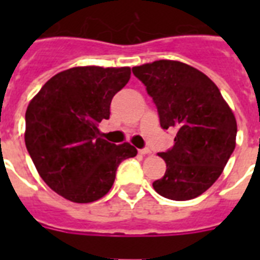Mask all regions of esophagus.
Instances as JSON below:
<instances>
[{
  "label": "esophagus",
  "instance_id": "1",
  "mask_svg": "<svg viewBox=\"0 0 260 260\" xmlns=\"http://www.w3.org/2000/svg\"><path fill=\"white\" fill-rule=\"evenodd\" d=\"M139 154H142V155L151 154V150L150 148H142V150H139Z\"/></svg>",
  "mask_w": 260,
  "mask_h": 260
}]
</instances>
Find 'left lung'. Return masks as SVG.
I'll use <instances>...</instances> for the list:
<instances>
[{
  "label": "left lung",
  "instance_id": "left-lung-1",
  "mask_svg": "<svg viewBox=\"0 0 260 260\" xmlns=\"http://www.w3.org/2000/svg\"><path fill=\"white\" fill-rule=\"evenodd\" d=\"M152 97L163 129L174 128V146L160 152L166 173L152 183L174 201L201 196L221 175L236 146L238 125L218 87L204 73L177 60L132 69Z\"/></svg>",
  "mask_w": 260,
  "mask_h": 260
}]
</instances>
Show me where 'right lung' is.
Masks as SVG:
<instances>
[{
	"mask_svg": "<svg viewBox=\"0 0 260 260\" xmlns=\"http://www.w3.org/2000/svg\"><path fill=\"white\" fill-rule=\"evenodd\" d=\"M129 78V67H73L47 81L26 108V150L43 181L66 200L104 197L118 165L138 154L129 143L102 139L98 129Z\"/></svg>",
	"mask_w": 260,
	"mask_h": 260,
	"instance_id": "right-lung-1",
	"label": "right lung"
}]
</instances>
